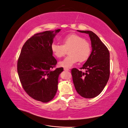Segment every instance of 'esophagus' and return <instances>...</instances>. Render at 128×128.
Listing matches in <instances>:
<instances>
[{
    "instance_id": "1",
    "label": "esophagus",
    "mask_w": 128,
    "mask_h": 128,
    "mask_svg": "<svg viewBox=\"0 0 128 128\" xmlns=\"http://www.w3.org/2000/svg\"><path fill=\"white\" fill-rule=\"evenodd\" d=\"M64 70H65V71H70V69L66 68H64Z\"/></svg>"
}]
</instances>
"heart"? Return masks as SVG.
I'll return each mask as SVG.
<instances>
[{
    "label": "heart",
    "mask_w": 128,
    "mask_h": 128,
    "mask_svg": "<svg viewBox=\"0 0 128 128\" xmlns=\"http://www.w3.org/2000/svg\"><path fill=\"white\" fill-rule=\"evenodd\" d=\"M63 45L53 43L51 50L56 58H61L66 53V49H69V56L59 62V66L69 68L79 61L83 62L89 58L91 52L89 42L82 36L76 34H70L62 39Z\"/></svg>",
    "instance_id": "heart-1"
}]
</instances>
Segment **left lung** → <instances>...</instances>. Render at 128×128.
<instances>
[{
  "label": "left lung",
  "mask_w": 128,
  "mask_h": 128,
  "mask_svg": "<svg viewBox=\"0 0 128 128\" xmlns=\"http://www.w3.org/2000/svg\"><path fill=\"white\" fill-rule=\"evenodd\" d=\"M89 34L92 51L86 61L80 69L71 70L74 86L82 97L92 98L98 96L106 86L110 77V52L98 36L92 31L79 30Z\"/></svg>",
  "instance_id": "obj_1"
}]
</instances>
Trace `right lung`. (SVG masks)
<instances>
[{
    "label": "right lung",
    "mask_w": 128,
    "mask_h": 128,
    "mask_svg": "<svg viewBox=\"0 0 128 128\" xmlns=\"http://www.w3.org/2000/svg\"><path fill=\"white\" fill-rule=\"evenodd\" d=\"M61 29L47 30L32 36L26 42L18 62V72L22 87L35 100L48 102L54 98L58 78L63 67L52 68L57 64L51 45Z\"/></svg>",
    "instance_id": "1"
}]
</instances>
